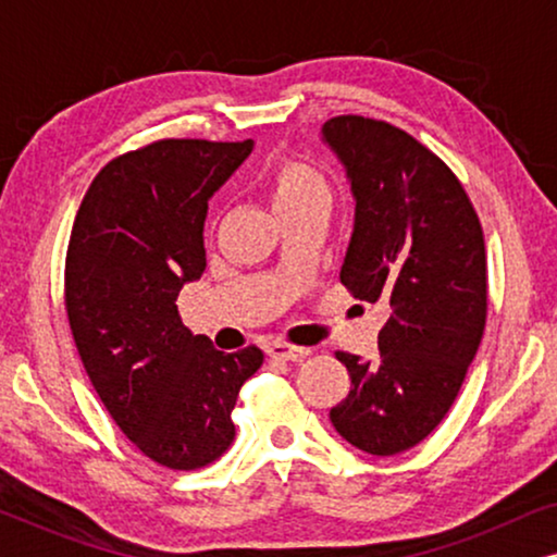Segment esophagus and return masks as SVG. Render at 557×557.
I'll use <instances>...</instances> for the list:
<instances>
[{"label": "esophagus", "instance_id": "esophagus-1", "mask_svg": "<svg viewBox=\"0 0 557 557\" xmlns=\"http://www.w3.org/2000/svg\"><path fill=\"white\" fill-rule=\"evenodd\" d=\"M269 357H273V360H284V362H301L304 357L309 355L307 347H294V345H286V342H273V345H269Z\"/></svg>", "mask_w": 557, "mask_h": 557}]
</instances>
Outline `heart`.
I'll list each match as a JSON object with an SVG mask.
<instances>
[{"label":"heart","instance_id":"1","mask_svg":"<svg viewBox=\"0 0 557 557\" xmlns=\"http://www.w3.org/2000/svg\"><path fill=\"white\" fill-rule=\"evenodd\" d=\"M269 187L273 195V205L276 210L299 208V205L330 202V180L324 177V172L314 166L307 159H278L269 172Z\"/></svg>","mask_w":557,"mask_h":557}]
</instances>
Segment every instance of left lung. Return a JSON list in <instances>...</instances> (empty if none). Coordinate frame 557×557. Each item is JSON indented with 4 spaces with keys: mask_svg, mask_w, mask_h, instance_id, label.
Masks as SVG:
<instances>
[{
    "mask_svg": "<svg viewBox=\"0 0 557 557\" xmlns=\"http://www.w3.org/2000/svg\"><path fill=\"white\" fill-rule=\"evenodd\" d=\"M355 197L339 281L391 317L375 360L337 352L349 372L332 425L372 456L408 451L444 421L486 324V253L474 205L421 141L364 116L324 124Z\"/></svg>",
    "mask_w": 557,
    "mask_h": 557,
    "instance_id": "1",
    "label": "left lung"
}]
</instances>
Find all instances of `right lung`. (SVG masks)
<instances>
[{
  "instance_id": "add662e5",
  "label": "right lung",
  "mask_w": 557,
  "mask_h": 557,
  "mask_svg": "<svg viewBox=\"0 0 557 557\" xmlns=\"http://www.w3.org/2000/svg\"><path fill=\"white\" fill-rule=\"evenodd\" d=\"M250 151V139H162L111 159L67 243L65 309L83 368L126 438L174 471L227 451L240 385L263 364L253 345L220 352L177 311L208 263V200Z\"/></svg>"
}]
</instances>
